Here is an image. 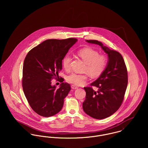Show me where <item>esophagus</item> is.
Listing matches in <instances>:
<instances>
[{
	"label": "esophagus",
	"mask_w": 148,
	"mask_h": 148,
	"mask_svg": "<svg viewBox=\"0 0 148 148\" xmlns=\"http://www.w3.org/2000/svg\"><path fill=\"white\" fill-rule=\"evenodd\" d=\"M71 88H72V89H77V88H78V87H77V86H76L73 85H71Z\"/></svg>",
	"instance_id": "34e87169"
}]
</instances>
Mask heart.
I'll return each mask as SVG.
<instances>
[{
	"mask_svg": "<svg viewBox=\"0 0 148 148\" xmlns=\"http://www.w3.org/2000/svg\"><path fill=\"white\" fill-rule=\"evenodd\" d=\"M79 57L86 63L84 71L87 72L91 76L96 77L99 76L106 69L107 59L104 55H100L98 51L90 48H85L80 50L78 53ZM71 57L66 55L62 60L64 68L68 71L71 68ZM88 74H79L72 73L66 77V81L74 85H82L87 80Z\"/></svg>",
	"mask_w": 148,
	"mask_h": 148,
	"instance_id": "1",
	"label": "heart"
}]
</instances>
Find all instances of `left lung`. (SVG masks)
<instances>
[{
	"label": "left lung",
	"instance_id": "1",
	"mask_svg": "<svg viewBox=\"0 0 148 148\" xmlns=\"http://www.w3.org/2000/svg\"><path fill=\"white\" fill-rule=\"evenodd\" d=\"M86 42L100 45L108 56L104 72L90 84L98 88V90L84 87L86 97L83 103L86 114L96 119H104L114 113L123 103L127 85V67L122 55L117 51L110 49L97 40Z\"/></svg>",
	"mask_w": 148,
	"mask_h": 148
}]
</instances>
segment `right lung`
Instances as JSON below:
<instances>
[{"label":"right lung","mask_w":148,"mask_h":148,"mask_svg":"<svg viewBox=\"0 0 148 148\" xmlns=\"http://www.w3.org/2000/svg\"><path fill=\"white\" fill-rule=\"evenodd\" d=\"M77 41L76 38L45 40L30 50L24 59L23 91L30 106L40 116H52L63 108L70 85L63 83L62 78L60 87L56 89L51 81L59 76L64 58Z\"/></svg>","instance_id":"right-lung-1"}]
</instances>
